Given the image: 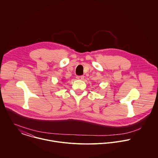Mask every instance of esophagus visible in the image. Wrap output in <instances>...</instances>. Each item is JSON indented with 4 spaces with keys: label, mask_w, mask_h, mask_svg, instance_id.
<instances>
[{
    "label": "esophagus",
    "mask_w": 158,
    "mask_h": 158,
    "mask_svg": "<svg viewBox=\"0 0 158 158\" xmlns=\"http://www.w3.org/2000/svg\"><path fill=\"white\" fill-rule=\"evenodd\" d=\"M76 78L78 80H83L84 79V76H77L76 77Z\"/></svg>",
    "instance_id": "1"
}]
</instances>
